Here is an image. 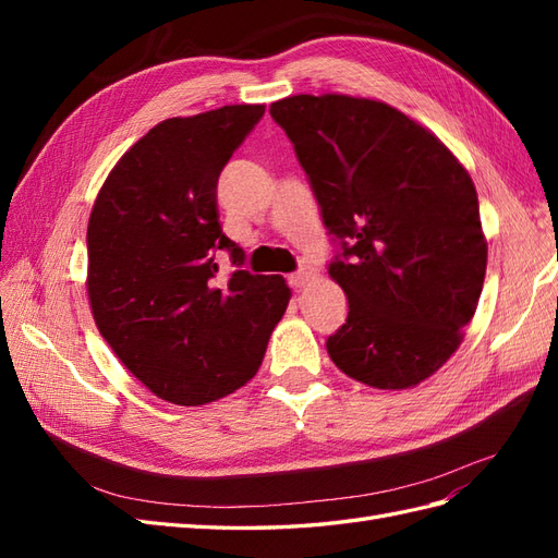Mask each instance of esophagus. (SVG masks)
<instances>
[{
  "instance_id": "obj_1",
  "label": "esophagus",
  "mask_w": 558,
  "mask_h": 558,
  "mask_svg": "<svg viewBox=\"0 0 558 558\" xmlns=\"http://www.w3.org/2000/svg\"><path fill=\"white\" fill-rule=\"evenodd\" d=\"M314 277H316V269L310 265H302L295 275H291V286L293 289H302V286H307Z\"/></svg>"
}]
</instances>
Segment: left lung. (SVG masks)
<instances>
[{"label":"left lung","mask_w":558,"mask_h":558,"mask_svg":"<svg viewBox=\"0 0 558 558\" xmlns=\"http://www.w3.org/2000/svg\"><path fill=\"white\" fill-rule=\"evenodd\" d=\"M289 134L349 298L326 349L344 375L400 391L463 342L486 275L475 183L435 134L379 99L293 95L269 107Z\"/></svg>","instance_id":"obj_1"}]
</instances>
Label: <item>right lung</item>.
Here are the masks:
<instances>
[{
  "instance_id": "add662e5",
  "label": "right lung",
  "mask_w": 558,
  "mask_h": 558,
  "mask_svg": "<svg viewBox=\"0 0 558 558\" xmlns=\"http://www.w3.org/2000/svg\"><path fill=\"white\" fill-rule=\"evenodd\" d=\"M265 105L167 118L116 162L88 221V300L97 330L158 398L195 408L258 373L291 289L234 269L244 251L218 223L216 183Z\"/></svg>"
}]
</instances>
